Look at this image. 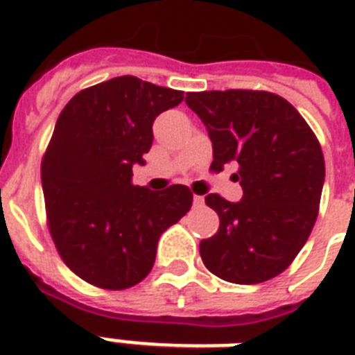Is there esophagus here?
Segmentation results:
<instances>
[{
    "instance_id": "34e87169",
    "label": "esophagus",
    "mask_w": 355,
    "mask_h": 355,
    "mask_svg": "<svg viewBox=\"0 0 355 355\" xmlns=\"http://www.w3.org/2000/svg\"><path fill=\"white\" fill-rule=\"evenodd\" d=\"M193 205L195 206H202V205H205V197H200V195H193Z\"/></svg>"
}]
</instances>
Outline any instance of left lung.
<instances>
[{
  "label": "left lung",
  "mask_w": 355,
  "mask_h": 355,
  "mask_svg": "<svg viewBox=\"0 0 355 355\" xmlns=\"http://www.w3.org/2000/svg\"><path fill=\"white\" fill-rule=\"evenodd\" d=\"M186 103L211 139V169L237 162V202L217 193L206 205L219 230L200 241L206 269L250 286L270 280L297 258L313 230L324 186V156L313 130L284 97L270 92H191Z\"/></svg>",
  "instance_id": "obj_1"
}]
</instances>
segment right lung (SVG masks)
Masks as SVG:
<instances>
[{"label":"right lung","instance_id":"right-lung-1","mask_svg":"<svg viewBox=\"0 0 355 355\" xmlns=\"http://www.w3.org/2000/svg\"><path fill=\"white\" fill-rule=\"evenodd\" d=\"M184 92L123 75L71 97L42 160L47 221L60 258L103 289H127L149 275L158 239L191 208L175 184L150 191L132 184L145 166L153 123L182 103Z\"/></svg>","mask_w":355,"mask_h":355}]
</instances>
